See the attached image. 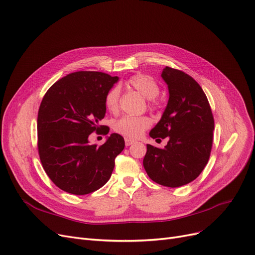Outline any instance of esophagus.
Masks as SVG:
<instances>
[{
  "mask_svg": "<svg viewBox=\"0 0 255 255\" xmlns=\"http://www.w3.org/2000/svg\"><path fill=\"white\" fill-rule=\"evenodd\" d=\"M125 142H126V146H129V145H131L133 143H135V141H134V140L128 139V138H126Z\"/></svg>",
  "mask_w": 255,
  "mask_h": 255,
  "instance_id": "esophagus-1",
  "label": "esophagus"
}]
</instances>
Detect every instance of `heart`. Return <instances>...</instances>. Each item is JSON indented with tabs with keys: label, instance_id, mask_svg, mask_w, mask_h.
Instances as JSON below:
<instances>
[{
	"label": "heart",
	"instance_id": "b5f03b06",
	"mask_svg": "<svg viewBox=\"0 0 255 255\" xmlns=\"http://www.w3.org/2000/svg\"><path fill=\"white\" fill-rule=\"evenodd\" d=\"M125 85L128 88L134 89L140 94L147 98L148 107L150 109H157L159 107V100L157 96L160 92L157 81L149 75L138 73L130 76ZM119 89L111 88L105 97V106L111 113H117L119 110ZM151 125V120L147 116H124L118 119L114 125V130L126 138L136 139L142 135L145 129Z\"/></svg>",
	"mask_w": 255,
	"mask_h": 255
}]
</instances>
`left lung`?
I'll return each instance as SVG.
<instances>
[{
	"mask_svg": "<svg viewBox=\"0 0 255 255\" xmlns=\"http://www.w3.org/2000/svg\"><path fill=\"white\" fill-rule=\"evenodd\" d=\"M162 78L168 86L167 107L150 130L154 139L168 137L167 145H146L143 166L158 184L179 187L199 177L210 157L215 119L201 86L181 70L165 67Z\"/></svg>",
	"mask_w": 255,
	"mask_h": 255,
	"instance_id": "obj_1",
	"label": "left lung"
}]
</instances>
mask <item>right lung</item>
<instances>
[{
  "label": "right lung",
  "instance_id": "obj_1",
  "mask_svg": "<svg viewBox=\"0 0 255 255\" xmlns=\"http://www.w3.org/2000/svg\"><path fill=\"white\" fill-rule=\"evenodd\" d=\"M117 81L107 73L78 71L57 80L40 103L39 159L50 180L66 192L83 196L103 187L125 148L124 137L116 133L99 146L88 140L105 128L99 125L106 115L105 97Z\"/></svg>",
  "mask_w": 255,
  "mask_h": 255
}]
</instances>
